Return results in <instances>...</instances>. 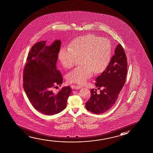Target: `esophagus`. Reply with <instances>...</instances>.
Returning <instances> with one entry per match:
<instances>
[{
  "mask_svg": "<svg viewBox=\"0 0 153 153\" xmlns=\"http://www.w3.org/2000/svg\"><path fill=\"white\" fill-rule=\"evenodd\" d=\"M74 88L76 89L81 88L82 87V86H81L80 85H75V86H74Z\"/></svg>",
  "mask_w": 153,
  "mask_h": 153,
  "instance_id": "34e87169",
  "label": "esophagus"
}]
</instances>
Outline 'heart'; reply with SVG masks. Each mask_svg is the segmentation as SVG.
Wrapping results in <instances>:
<instances>
[{"label":"heart","instance_id":"heart-1","mask_svg":"<svg viewBox=\"0 0 153 153\" xmlns=\"http://www.w3.org/2000/svg\"><path fill=\"white\" fill-rule=\"evenodd\" d=\"M112 45L107 38L94 34H87L74 38L68 47H62L58 53L60 64L70 69L80 57L81 65L76 67L67 75V80L79 84H84L96 73H101L107 68L111 61Z\"/></svg>","mask_w":153,"mask_h":153}]
</instances>
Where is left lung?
<instances>
[{
  "label": "left lung",
  "instance_id": "1",
  "mask_svg": "<svg viewBox=\"0 0 153 153\" xmlns=\"http://www.w3.org/2000/svg\"><path fill=\"white\" fill-rule=\"evenodd\" d=\"M127 73L126 55L122 45L118 44L108 66L96 79L95 85L100 89V94H97V89H91V98L85 105L87 110L100 114L110 109L124 86Z\"/></svg>",
  "mask_w": 153,
  "mask_h": 153
}]
</instances>
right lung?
<instances>
[{
    "label": "right lung",
    "instance_id": "add662e5",
    "mask_svg": "<svg viewBox=\"0 0 153 153\" xmlns=\"http://www.w3.org/2000/svg\"><path fill=\"white\" fill-rule=\"evenodd\" d=\"M46 42H37L29 51L23 71V86L33 107L44 114L52 115L66 107L71 88L64 87L56 94L51 91L62 83V75L56 66L61 42L56 40L48 46Z\"/></svg>",
    "mask_w": 153,
    "mask_h": 153
}]
</instances>
